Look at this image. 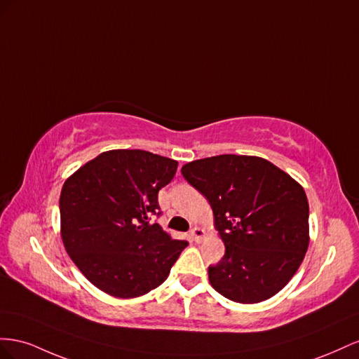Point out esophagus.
<instances>
[{"instance_id":"34e87169","label":"esophagus","mask_w":359,"mask_h":359,"mask_svg":"<svg viewBox=\"0 0 359 359\" xmlns=\"http://www.w3.org/2000/svg\"><path fill=\"white\" fill-rule=\"evenodd\" d=\"M191 238L194 242H201L204 238H206V231H204L203 229L200 227H194L192 231H191Z\"/></svg>"}]
</instances>
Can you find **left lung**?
<instances>
[{
	"label": "left lung",
	"mask_w": 359,
	"mask_h": 359,
	"mask_svg": "<svg viewBox=\"0 0 359 359\" xmlns=\"http://www.w3.org/2000/svg\"><path fill=\"white\" fill-rule=\"evenodd\" d=\"M182 174L210 203L225 245L209 266L212 287L241 304H257L285 287L310 243L304 188L259 156L219 155L192 161Z\"/></svg>",
	"instance_id": "1"
}]
</instances>
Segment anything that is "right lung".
<instances>
[{
    "label": "right lung",
    "mask_w": 359,
    "mask_h": 359,
    "mask_svg": "<svg viewBox=\"0 0 359 359\" xmlns=\"http://www.w3.org/2000/svg\"><path fill=\"white\" fill-rule=\"evenodd\" d=\"M179 162L144 150H108L78 168L60 196V233L86 278L114 298L156 289L187 248L159 224L158 192Z\"/></svg>",
    "instance_id": "add662e5"
}]
</instances>
